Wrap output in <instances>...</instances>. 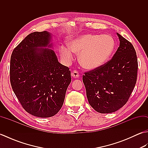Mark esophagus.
<instances>
[{
	"label": "esophagus",
	"instance_id": "esophagus-1",
	"mask_svg": "<svg viewBox=\"0 0 148 148\" xmlns=\"http://www.w3.org/2000/svg\"><path fill=\"white\" fill-rule=\"evenodd\" d=\"M71 75H72V76L73 77H75V78H77L79 76V72H78L77 71H76V70H74V71H73V72H72L71 73Z\"/></svg>",
	"mask_w": 148,
	"mask_h": 148
}]
</instances>
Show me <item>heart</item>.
Segmentation results:
<instances>
[{"instance_id": "obj_1", "label": "heart", "mask_w": 148, "mask_h": 148, "mask_svg": "<svg viewBox=\"0 0 148 148\" xmlns=\"http://www.w3.org/2000/svg\"><path fill=\"white\" fill-rule=\"evenodd\" d=\"M115 41L109 35L86 34L71 40L69 48L62 47L60 53L67 64L73 60V53L79 54V61L84 68L93 70L109 60L115 49Z\"/></svg>"}]
</instances>
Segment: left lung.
<instances>
[{
    "label": "left lung",
    "instance_id": "1",
    "mask_svg": "<svg viewBox=\"0 0 148 148\" xmlns=\"http://www.w3.org/2000/svg\"><path fill=\"white\" fill-rule=\"evenodd\" d=\"M119 46L101 67L84 72L83 81L90 105L100 113L115 112L129 99L136 84L138 62L132 44L120 34Z\"/></svg>",
    "mask_w": 148,
    "mask_h": 148
}]
</instances>
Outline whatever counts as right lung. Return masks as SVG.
I'll return each instance as SVG.
<instances>
[{
	"label": "right lung",
	"instance_id": "add662e5",
	"mask_svg": "<svg viewBox=\"0 0 148 148\" xmlns=\"http://www.w3.org/2000/svg\"><path fill=\"white\" fill-rule=\"evenodd\" d=\"M46 31L29 34L12 52L10 82L21 106L40 118L55 115L62 107L71 81V71L60 64Z\"/></svg>",
	"mask_w": 148,
	"mask_h": 148
}]
</instances>
